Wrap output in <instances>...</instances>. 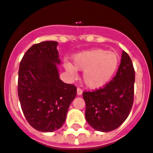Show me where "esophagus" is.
Segmentation results:
<instances>
[{"label":"esophagus","mask_w":153,"mask_h":153,"mask_svg":"<svg viewBox=\"0 0 153 153\" xmlns=\"http://www.w3.org/2000/svg\"><path fill=\"white\" fill-rule=\"evenodd\" d=\"M76 91H77L78 95H81V94L83 93V90H82V89H81V88H79V87H78L77 90H76Z\"/></svg>","instance_id":"34e87169"}]
</instances>
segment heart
Listing matches in <instances>:
<instances>
[{
	"label": "heart",
	"mask_w": 153,
	"mask_h": 153,
	"mask_svg": "<svg viewBox=\"0 0 153 153\" xmlns=\"http://www.w3.org/2000/svg\"><path fill=\"white\" fill-rule=\"evenodd\" d=\"M120 64V56L116 52L101 48L90 50L76 54L73 65L64 64L67 72L72 76L76 70L83 71V81L89 88L97 90L104 87L111 81Z\"/></svg>",
	"instance_id": "obj_1"
}]
</instances>
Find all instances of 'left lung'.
<instances>
[{"instance_id":"8db88e82","label":"left lung","mask_w":153,"mask_h":153,"mask_svg":"<svg viewBox=\"0 0 153 153\" xmlns=\"http://www.w3.org/2000/svg\"><path fill=\"white\" fill-rule=\"evenodd\" d=\"M135 70L127 53L123 51L117 74L106 86L94 91H84L85 117L93 129L109 132L126 120L134 100Z\"/></svg>"}]
</instances>
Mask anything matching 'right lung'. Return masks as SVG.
Listing matches in <instances>:
<instances>
[{"instance_id": "1", "label": "right lung", "mask_w": 153, "mask_h": 153, "mask_svg": "<svg viewBox=\"0 0 153 153\" xmlns=\"http://www.w3.org/2000/svg\"><path fill=\"white\" fill-rule=\"evenodd\" d=\"M57 44L56 41L33 44L19 67L17 93L21 109L30 125L40 132L60 129L76 95V87L59 77Z\"/></svg>"}]
</instances>
